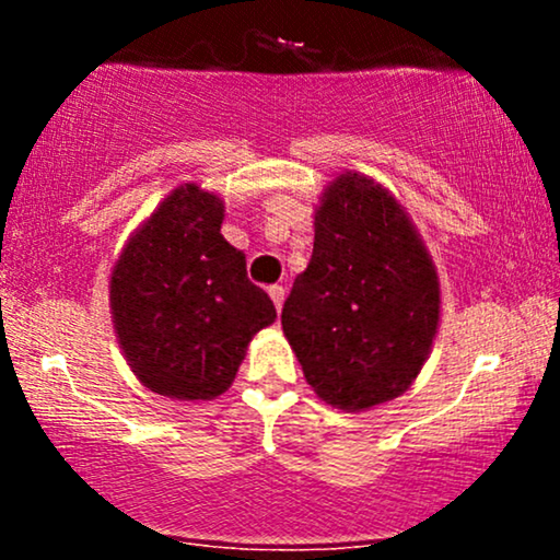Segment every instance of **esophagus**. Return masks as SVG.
<instances>
[{
	"label": "esophagus",
	"instance_id": "1",
	"mask_svg": "<svg viewBox=\"0 0 560 560\" xmlns=\"http://www.w3.org/2000/svg\"><path fill=\"white\" fill-rule=\"evenodd\" d=\"M268 294H271V300H273L276 311H281V305H284V287H279V284L268 287Z\"/></svg>",
	"mask_w": 560,
	"mask_h": 560
}]
</instances>
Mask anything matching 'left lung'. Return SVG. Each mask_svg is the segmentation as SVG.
I'll return each mask as SVG.
<instances>
[{
	"label": "left lung",
	"instance_id": "obj_1",
	"mask_svg": "<svg viewBox=\"0 0 560 560\" xmlns=\"http://www.w3.org/2000/svg\"><path fill=\"white\" fill-rule=\"evenodd\" d=\"M313 229L281 326L320 400L361 413L421 374L440 329V276L400 199L361 171L324 186Z\"/></svg>",
	"mask_w": 560,
	"mask_h": 560
}]
</instances>
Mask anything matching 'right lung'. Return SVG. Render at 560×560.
<instances>
[{"mask_svg": "<svg viewBox=\"0 0 560 560\" xmlns=\"http://www.w3.org/2000/svg\"><path fill=\"white\" fill-rule=\"evenodd\" d=\"M226 205L178 184L131 231L110 271V316L128 369L173 400H215L253 337L276 320L271 298L223 240Z\"/></svg>", "mask_w": 560, "mask_h": 560, "instance_id": "right-lung-1", "label": "right lung"}]
</instances>
